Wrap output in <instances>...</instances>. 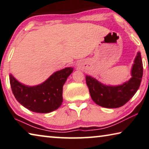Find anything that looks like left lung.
<instances>
[{
  "instance_id": "obj_1",
  "label": "left lung",
  "mask_w": 149,
  "mask_h": 149,
  "mask_svg": "<svg viewBox=\"0 0 149 149\" xmlns=\"http://www.w3.org/2000/svg\"><path fill=\"white\" fill-rule=\"evenodd\" d=\"M132 78L122 85L106 86L90 76H86L91 97L96 104L105 108H118L133 97L140 86L143 74V62L138 52L132 68Z\"/></svg>"
}]
</instances>
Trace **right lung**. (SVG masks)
Here are the masks:
<instances>
[{
    "instance_id": "add662e5",
    "label": "right lung",
    "mask_w": 149,
    "mask_h": 149,
    "mask_svg": "<svg viewBox=\"0 0 149 149\" xmlns=\"http://www.w3.org/2000/svg\"><path fill=\"white\" fill-rule=\"evenodd\" d=\"M73 68L68 67L52 74L40 85L28 86L18 82L10 74V82L14 96L25 108L39 113L56 110L63 102V87Z\"/></svg>"
}]
</instances>
